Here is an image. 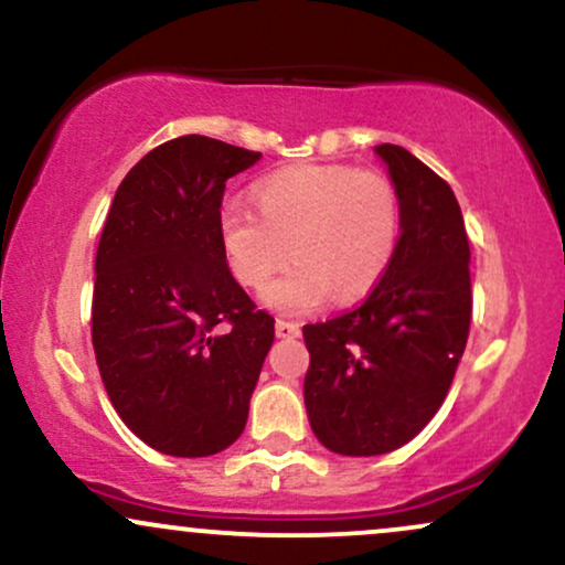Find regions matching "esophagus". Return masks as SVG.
Here are the masks:
<instances>
[{"instance_id":"esophagus-1","label":"esophagus","mask_w":565,"mask_h":565,"mask_svg":"<svg viewBox=\"0 0 565 565\" xmlns=\"http://www.w3.org/2000/svg\"><path fill=\"white\" fill-rule=\"evenodd\" d=\"M276 334L278 337H297L300 334V323L287 321V319H276Z\"/></svg>"}]
</instances>
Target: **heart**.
I'll use <instances>...</instances> for the list:
<instances>
[{
  "instance_id": "heart-1",
  "label": "heart",
  "mask_w": 565,
  "mask_h": 565,
  "mask_svg": "<svg viewBox=\"0 0 565 565\" xmlns=\"http://www.w3.org/2000/svg\"><path fill=\"white\" fill-rule=\"evenodd\" d=\"M242 201L220 210L217 236L233 278L260 289L292 252L298 263L265 289V302L289 313L355 302L380 284L401 238L393 180L359 167H295L263 178Z\"/></svg>"
}]
</instances>
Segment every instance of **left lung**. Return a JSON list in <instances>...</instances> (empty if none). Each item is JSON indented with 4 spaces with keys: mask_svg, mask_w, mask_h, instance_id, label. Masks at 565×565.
<instances>
[{
    "mask_svg": "<svg viewBox=\"0 0 565 565\" xmlns=\"http://www.w3.org/2000/svg\"><path fill=\"white\" fill-rule=\"evenodd\" d=\"M401 199L393 265L366 300L305 323V408L327 449L374 457L404 446L449 393L470 334V244L457 196L406 148L382 142Z\"/></svg>",
    "mask_w": 565,
    "mask_h": 565,
    "instance_id": "8db88e82",
    "label": "left lung"
}]
</instances>
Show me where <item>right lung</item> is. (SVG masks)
Listing matches in <instances>:
<instances>
[{
    "label": "right lung",
    "instance_id": "obj_1",
    "mask_svg": "<svg viewBox=\"0 0 565 565\" xmlns=\"http://www.w3.org/2000/svg\"><path fill=\"white\" fill-rule=\"evenodd\" d=\"M260 159L183 135L116 191L95 255L93 348L108 398L151 449L210 457L242 436L274 316L257 310L217 236L225 180Z\"/></svg>",
    "mask_w": 565,
    "mask_h": 565
}]
</instances>
